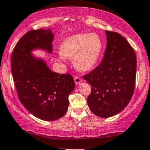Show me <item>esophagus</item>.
I'll use <instances>...</instances> for the list:
<instances>
[{
	"label": "esophagus",
	"mask_w": 150,
	"mask_h": 150,
	"mask_svg": "<svg viewBox=\"0 0 150 150\" xmlns=\"http://www.w3.org/2000/svg\"><path fill=\"white\" fill-rule=\"evenodd\" d=\"M74 81L76 83V84H79L81 82L83 81V79L79 76H76L74 78Z\"/></svg>",
	"instance_id": "esophagus-1"
}]
</instances>
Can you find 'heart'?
<instances>
[{
	"label": "heart",
	"mask_w": 150,
	"mask_h": 150,
	"mask_svg": "<svg viewBox=\"0 0 150 150\" xmlns=\"http://www.w3.org/2000/svg\"><path fill=\"white\" fill-rule=\"evenodd\" d=\"M103 49V42L97 33H79L69 37L60 47L62 56L73 58L81 71H88L96 64Z\"/></svg>",
	"instance_id": "b5f03b06"
}]
</instances>
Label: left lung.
<instances>
[{
  "mask_svg": "<svg viewBox=\"0 0 150 150\" xmlns=\"http://www.w3.org/2000/svg\"><path fill=\"white\" fill-rule=\"evenodd\" d=\"M107 47L103 61L83 76L91 86L87 103L93 114L108 118L121 112L135 90L136 56L127 40L119 33L106 31Z\"/></svg>",
  "mask_w": 150,
  "mask_h": 150,
  "instance_id": "8db88e82",
  "label": "left lung"
}]
</instances>
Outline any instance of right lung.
Returning a JSON list of instances; mask_svg holds the SVG:
<instances>
[{
    "mask_svg": "<svg viewBox=\"0 0 150 150\" xmlns=\"http://www.w3.org/2000/svg\"><path fill=\"white\" fill-rule=\"evenodd\" d=\"M54 35L52 30H30L14 47L11 69L18 98L33 116L44 121H54L66 114L69 96L74 89L69 74L52 71L43 59L31 55L41 48L51 52Z\"/></svg>",
    "mask_w": 150,
    "mask_h": 150,
    "instance_id": "1",
    "label": "right lung"
}]
</instances>
